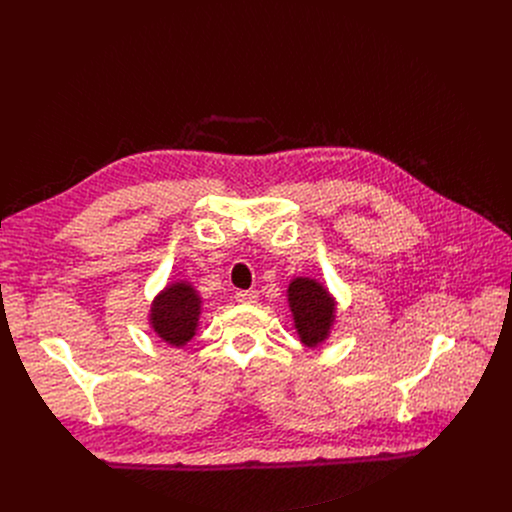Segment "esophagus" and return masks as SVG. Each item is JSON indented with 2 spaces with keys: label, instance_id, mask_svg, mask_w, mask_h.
I'll list each match as a JSON object with an SVG mask.
<instances>
[{
  "label": "esophagus",
  "instance_id": "1",
  "mask_svg": "<svg viewBox=\"0 0 512 512\" xmlns=\"http://www.w3.org/2000/svg\"><path fill=\"white\" fill-rule=\"evenodd\" d=\"M237 302L239 304H255L257 302V298H259V294L255 289H247V291H237Z\"/></svg>",
  "mask_w": 512,
  "mask_h": 512
}]
</instances>
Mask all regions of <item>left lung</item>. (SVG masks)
Wrapping results in <instances>:
<instances>
[{"instance_id": "1", "label": "left lung", "mask_w": 512, "mask_h": 512, "mask_svg": "<svg viewBox=\"0 0 512 512\" xmlns=\"http://www.w3.org/2000/svg\"><path fill=\"white\" fill-rule=\"evenodd\" d=\"M287 304L300 342L320 346L336 322V300L326 285L312 277H294L287 287Z\"/></svg>"}]
</instances>
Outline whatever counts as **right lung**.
<instances>
[{"label":"right lung","instance_id":"obj_1","mask_svg":"<svg viewBox=\"0 0 512 512\" xmlns=\"http://www.w3.org/2000/svg\"><path fill=\"white\" fill-rule=\"evenodd\" d=\"M202 314V298L190 281L168 283L154 298L150 308L152 330L170 346H186L196 330Z\"/></svg>","mask_w":512,"mask_h":512}]
</instances>
